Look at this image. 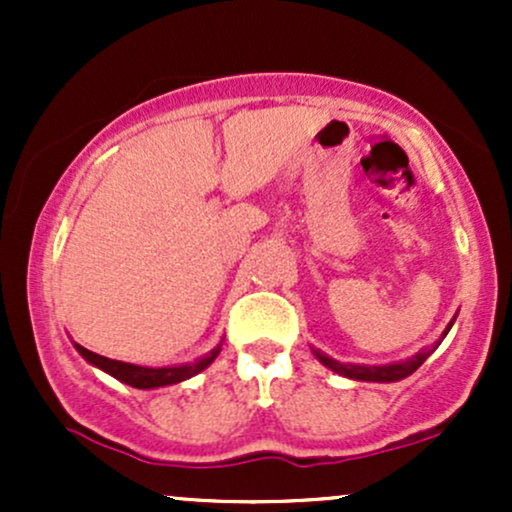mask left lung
Wrapping results in <instances>:
<instances>
[{
  "mask_svg": "<svg viewBox=\"0 0 512 512\" xmlns=\"http://www.w3.org/2000/svg\"><path fill=\"white\" fill-rule=\"evenodd\" d=\"M452 322H455V320H450V325L445 327L443 337H440V339H445V334L450 332ZM436 346H438V344H436ZM436 346H433V349H436ZM433 349H424V351H419V354H416V356L407 358V361L390 363V366H354V363H339V361H334V358H330L327 354H322V351H315V349H313V354H315L317 358H320V361L325 363L327 368L334 370V373L344 375V378L366 380V383H395V380H402V378H407V375L414 373V370L419 368L421 363H424L426 358L433 354Z\"/></svg>",
  "mask_w": 512,
  "mask_h": 512,
  "instance_id": "left-lung-1",
  "label": "left lung"
}]
</instances>
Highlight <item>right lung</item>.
Instances as JSON below:
<instances>
[{"instance_id": "right-lung-1", "label": "right lung", "mask_w": 512, "mask_h": 512, "mask_svg": "<svg viewBox=\"0 0 512 512\" xmlns=\"http://www.w3.org/2000/svg\"><path fill=\"white\" fill-rule=\"evenodd\" d=\"M74 346L88 363H93L96 368L105 370V373L113 375V378L120 380V383L137 387V390H154V387L182 383V380L202 373V370L207 368L221 351V344H219L216 349H211L207 356L197 358L195 363H185V366H170V368H144V366H134V363L115 361V358H105L101 354H93V351L84 349L81 344H74Z\"/></svg>"}]
</instances>
